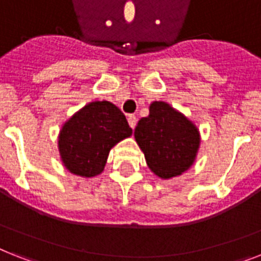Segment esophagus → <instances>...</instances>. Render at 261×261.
I'll list each match as a JSON object with an SVG mask.
<instances>
[{
	"label": "esophagus",
	"mask_w": 261,
	"mask_h": 261,
	"mask_svg": "<svg viewBox=\"0 0 261 261\" xmlns=\"http://www.w3.org/2000/svg\"><path fill=\"white\" fill-rule=\"evenodd\" d=\"M127 120H128V124H130L131 128L134 130L135 126H137V116H135V115H128Z\"/></svg>",
	"instance_id": "1"
}]
</instances>
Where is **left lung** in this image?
I'll return each instance as SVG.
<instances>
[{
  "mask_svg": "<svg viewBox=\"0 0 261 261\" xmlns=\"http://www.w3.org/2000/svg\"><path fill=\"white\" fill-rule=\"evenodd\" d=\"M134 138L150 170L162 179L189 170L201 143L194 122L162 100L150 105L149 116L138 122Z\"/></svg>",
  "mask_w": 261,
  "mask_h": 261,
  "instance_id": "obj_1",
  "label": "left lung"
}]
</instances>
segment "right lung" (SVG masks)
<instances>
[{
    "instance_id": "1",
    "label": "right lung",
    "mask_w": 261,
    "mask_h": 261,
    "mask_svg": "<svg viewBox=\"0 0 261 261\" xmlns=\"http://www.w3.org/2000/svg\"><path fill=\"white\" fill-rule=\"evenodd\" d=\"M131 134L126 116L115 105L91 101L61 126L57 137L60 160L69 173L91 178L105 170L112 147Z\"/></svg>"
}]
</instances>
